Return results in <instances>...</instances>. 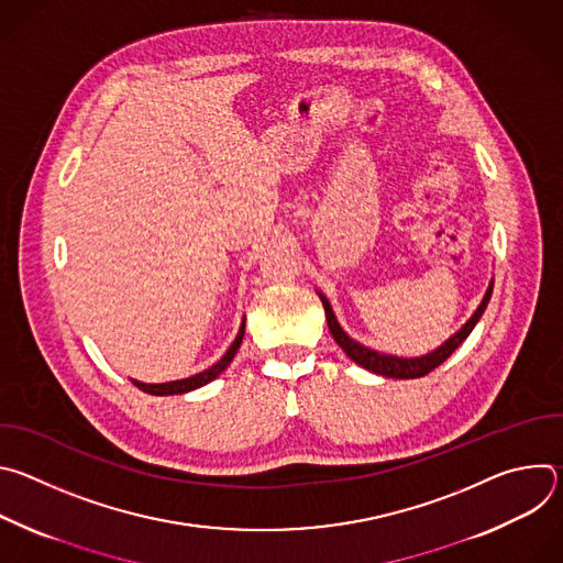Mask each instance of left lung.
<instances>
[{
	"label": "left lung",
	"instance_id": "8db88e82",
	"mask_svg": "<svg viewBox=\"0 0 563 563\" xmlns=\"http://www.w3.org/2000/svg\"><path fill=\"white\" fill-rule=\"evenodd\" d=\"M493 285H495V283H490V287H488L484 300H481V305L476 307V311L470 316L467 323H465L454 336H450V339H448L441 347H437L434 352H430V354H426V356H417V358H404V356L380 354V352H376V350H369V347L356 343V341L350 339V336L343 332V328L339 325V320H336V316H334V311H332L330 300H328L323 294H318V296H320V300H323L325 318H328V328H330L334 341L339 343V347H341L356 365H361V367H365V369H369V372H374V374L387 376V378H421V376L430 374L434 367H439L443 361H448V358L452 356V352L470 336V332L474 330V325L478 323V318L484 316V311H486V307H488V302H490Z\"/></svg>",
	"mask_w": 563,
	"mask_h": 563
}]
</instances>
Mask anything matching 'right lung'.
<instances>
[{
	"instance_id": "1",
	"label": "right lung",
	"mask_w": 563,
	"mask_h": 563,
	"mask_svg": "<svg viewBox=\"0 0 563 563\" xmlns=\"http://www.w3.org/2000/svg\"><path fill=\"white\" fill-rule=\"evenodd\" d=\"M243 336H245V320H243V325H240V332H238L235 341L231 343V347L227 350V354L218 363H213L209 369H205L200 374H194V376L180 378V380H169V383H142V380H133V385L137 389H142V391H146V394H153V396H172V394H185V391L198 389V387L211 383L216 376H220L227 369V365L233 361L240 343H243Z\"/></svg>"
}]
</instances>
